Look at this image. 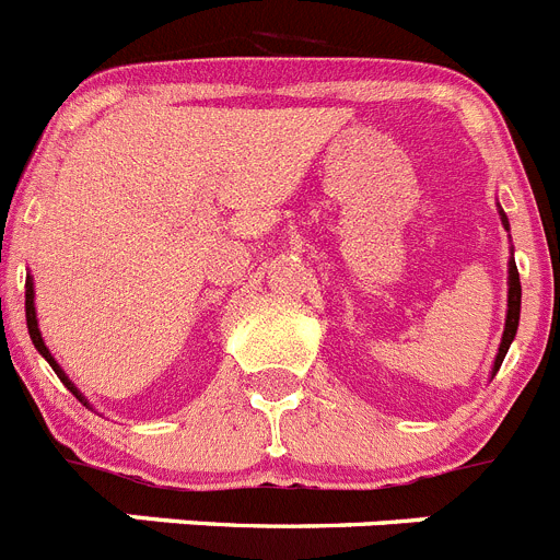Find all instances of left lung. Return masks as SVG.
<instances>
[{
  "label": "left lung",
  "instance_id": "8db88e82",
  "mask_svg": "<svg viewBox=\"0 0 560 560\" xmlns=\"http://www.w3.org/2000/svg\"><path fill=\"white\" fill-rule=\"evenodd\" d=\"M499 219H502L504 230L511 232V224H508V215H504L502 207H499ZM518 314H522V283H518V269H516V260H513V252H511V260H508V314H504L502 341H499L497 359H493L491 378H493V375H497V370L502 368L504 355H508V350H511L513 339H516Z\"/></svg>",
  "mask_w": 560,
  "mask_h": 560
}]
</instances>
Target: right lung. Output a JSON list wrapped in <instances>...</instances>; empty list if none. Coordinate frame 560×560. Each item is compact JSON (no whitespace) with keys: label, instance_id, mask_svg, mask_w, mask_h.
<instances>
[{"label":"right lung","instance_id":"1","mask_svg":"<svg viewBox=\"0 0 560 560\" xmlns=\"http://www.w3.org/2000/svg\"><path fill=\"white\" fill-rule=\"evenodd\" d=\"M24 316H27V330H30V339H33V345H36V350H38V353H42L44 359H47V364H49V368L56 370V375H58V378L63 381V387H67L69 393L75 395V398L81 400L83 407H89L86 395H83L81 389H78L75 384H72V381H69V375L63 373V368H61V364H58V361H56V355L49 353L47 341H44L42 330H38V316H36V285H33V277H30V275H27V280H24ZM89 409H92V407H89Z\"/></svg>","mask_w":560,"mask_h":560}]
</instances>
